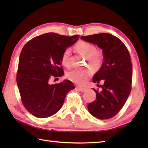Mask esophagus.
Returning <instances> with one entry per match:
<instances>
[{
    "label": "esophagus",
    "mask_w": 148,
    "mask_h": 148,
    "mask_svg": "<svg viewBox=\"0 0 148 148\" xmlns=\"http://www.w3.org/2000/svg\"><path fill=\"white\" fill-rule=\"evenodd\" d=\"M76 88L80 91V92H85V91L86 90V88H83V87H79V86H77Z\"/></svg>",
    "instance_id": "esophagus-1"
}]
</instances>
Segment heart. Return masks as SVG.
Masks as SVG:
<instances>
[{"mask_svg": "<svg viewBox=\"0 0 148 148\" xmlns=\"http://www.w3.org/2000/svg\"><path fill=\"white\" fill-rule=\"evenodd\" d=\"M75 49L89 60L90 65L93 67H97L100 65L102 61V55L99 52L97 51L95 46L92 44L85 41L78 42ZM70 49H65L62 56V63L63 65L69 67L70 65L69 56H70ZM92 72L90 69H74L67 72V76L69 79L78 84L85 83L88 78L91 77Z\"/></svg>", "mask_w": 148, "mask_h": 148, "instance_id": "1", "label": "heart"}]
</instances>
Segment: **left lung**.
Masks as SVG:
<instances>
[{"label": "left lung", "instance_id": "left-lung-1", "mask_svg": "<svg viewBox=\"0 0 148 148\" xmlns=\"http://www.w3.org/2000/svg\"><path fill=\"white\" fill-rule=\"evenodd\" d=\"M81 39L101 49L103 59L93 77V83H103L102 90L93 89L96 100L89 103L88 109L98 119L111 118L123 107L130 93L132 65L130 53L120 39L108 33L82 36Z\"/></svg>", "mask_w": 148, "mask_h": 148}]
</instances>
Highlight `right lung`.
Here are the masks:
<instances>
[{
  "label": "right lung",
  "instance_id": "1",
  "mask_svg": "<svg viewBox=\"0 0 148 148\" xmlns=\"http://www.w3.org/2000/svg\"><path fill=\"white\" fill-rule=\"evenodd\" d=\"M78 39L77 35L67 37L46 33L34 37L22 49L17 85L24 107L36 117L48 118L57 112L67 93L75 88L69 80L53 84L50 79L64 76L61 67L63 53Z\"/></svg>",
  "mask_w": 148,
  "mask_h": 148
}]
</instances>
